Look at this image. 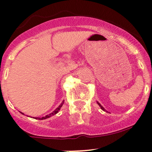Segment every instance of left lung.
Segmentation results:
<instances>
[{
    "mask_svg": "<svg viewBox=\"0 0 152 152\" xmlns=\"http://www.w3.org/2000/svg\"><path fill=\"white\" fill-rule=\"evenodd\" d=\"M97 103H98V105H99V107H101V108H102V110H104V111H105V109H104V107H102V105H101V104H100V103H98V102H97Z\"/></svg>",
    "mask_w": 152,
    "mask_h": 152,
    "instance_id": "1",
    "label": "left lung"
}]
</instances>
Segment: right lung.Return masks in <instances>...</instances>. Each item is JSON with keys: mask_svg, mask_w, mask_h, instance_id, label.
I'll list each match as a JSON object with an SVG mask.
<instances>
[{"mask_svg": "<svg viewBox=\"0 0 152 152\" xmlns=\"http://www.w3.org/2000/svg\"><path fill=\"white\" fill-rule=\"evenodd\" d=\"M64 103V101H63V102L61 104L59 105V107H58L57 108H56V110H54V111L52 112V113H50V114H48V115H46L45 117H35V119H36V120H45V119L49 118V117H51V116L54 115V114H56V113H58V111H59V110H61V107L63 106ZM20 113H21L22 114H23V113H22V112H20Z\"/></svg>", "mask_w": 152, "mask_h": 152, "instance_id": "add662e5", "label": "right lung"}]
</instances>
